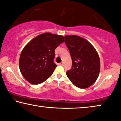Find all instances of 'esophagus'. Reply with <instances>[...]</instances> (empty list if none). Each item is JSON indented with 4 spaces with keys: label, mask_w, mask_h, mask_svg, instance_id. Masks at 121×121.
I'll return each instance as SVG.
<instances>
[{
    "label": "esophagus",
    "mask_w": 121,
    "mask_h": 121,
    "mask_svg": "<svg viewBox=\"0 0 121 121\" xmlns=\"http://www.w3.org/2000/svg\"><path fill=\"white\" fill-rule=\"evenodd\" d=\"M59 65H61V66H63V65H64V63L61 62V63H60V64H59Z\"/></svg>",
    "instance_id": "1"
}]
</instances>
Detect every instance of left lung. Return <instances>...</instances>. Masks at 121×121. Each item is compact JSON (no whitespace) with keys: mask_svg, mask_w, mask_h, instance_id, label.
<instances>
[{"mask_svg":"<svg viewBox=\"0 0 121 121\" xmlns=\"http://www.w3.org/2000/svg\"><path fill=\"white\" fill-rule=\"evenodd\" d=\"M65 43L72 60V66L66 75L78 88L85 89L95 82L99 75V55L90 42L78 35H65Z\"/></svg>","mask_w":121,"mask_h":121,"instance_id":"8db88e82","label":"left lung"}]
</instances>
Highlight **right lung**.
Segmentation results:
<instances>
[{
  "label": "right lung",
  "instance_id": "1",
  "mask_svg": "<svg viewBox=\"0 0 121 121\" xmlns=\"http://www.w3.org/2000/svg\"><path fill=\"white\" fill-rule=\"evenodd\" d=\"M64 41L62 35L44 33L25 46L20 55L19 67L29 83L40 84L52 75L57 66L54 62L55 49Z\"/></svg>",
  "mask_w": 121,
  "mask_h": 121
}]
</instances>
